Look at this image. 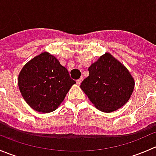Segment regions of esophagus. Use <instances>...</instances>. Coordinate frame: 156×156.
Segmentation results:
<instances>
[{
  "mask_svg": "<svg viewBox=\"0 0 156 156\" xmlns=\"http://www.w3.org/2000/svg\"><path fill=\"white\" fill-rule=\"evenodd\" d=\"M83 79H84V78H83V77H81V78H80L79 79H78V80H77V81H76L77 84H81V83L82 82Z\"/></svg>",
  "mask_w": 156,
  "mask_h": 156,
  "instance_id": "34e87169",
  "label": "esophagus"
}]
</instances>
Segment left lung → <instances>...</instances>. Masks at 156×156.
Returning a JSON list of instances; mask_svg holds the SVG:
<instances>
[{"mask_svg":"<svg viewBox=\"0 0 156 156\" xmlns=\"http://www.w3.org/2000/svg\"><path fill=\"white\" fill-rule=\"evenodd\" d=\"M89 76L81 88L96 108L112 112L123 106L130 99L134 80L126 67L106 53L88 69Z\"/></svg>","mask_w":156,"mask_h":156,"instance_id":"8db88e82","label":"left lung"}]
</instances>
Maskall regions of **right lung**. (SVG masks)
I'll use <instances>...</instances> for the list:
<instances>
[{
    "label": "right lung",
    "mask_w": 156,
    "mask_h": 156,
    "mask_svg": "<svg viewBox=\"0 0 156 156\" xmlns=\"http://www.w3.org/2000/svg\"><path fill=\"white\" fill-rule=\"evenodd\" d=\"M75 83L68 70L48 52L28 62L18 78L19 88L26 103L43 113L56 110Z\"/></svg>",
    "instance_id": "right-lung-1"
}]
</instances>
